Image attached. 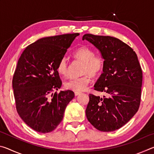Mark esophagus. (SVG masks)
<instances>
[{
    "label": "esophagus",
    "instance_id": "esophagus-1",
    "mask_svg": "<svg viewBox=\"0 0 154 154\" xmlns=\"http://www.w3.org/2000/svg\"><path fill=\"white\" fill-rule=\"evenodd\" d=\"M80 94H81V92H75V96H78V95H79Z\"/></svg>",
    "mask_w": 154,
    "mask_h": 154
}]
</instances>
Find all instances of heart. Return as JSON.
Segmentation results:
<instances>
[{"label":"heart","mask_w":154,"mask_h":154,"mask_svg":"<svg viewBox=\"0 0 154 154\" xmlns=\"http://www.w3.org/2000/svg\"><path fill=\"white\" fill-rule=\"evenodd\" d=\"M74 56L77 59L83 62L82 69V76L71 78L64 83L65 88L75 92H82L85 90L90 84L91 76H96L102 71L103 60L100 56H95L92 49L88 47H82L77 49ZM57 71L60 75L66 76L69 72V64L66 58H62L57 65Z\"/></svg>","instance_id":"obj_1"}]
</instances>
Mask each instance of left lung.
I'll return each instance as SVG.
<instances>
[{
    "label": "left lung",
    "mask_w": 154,
    "mask_h": 154,
    "mask_svg": "<svg viewBox=\"0 0 154 154\" xmlns=\"http://www.w3.org/2000/svg\"><path fill=\"white\" fill-rule=\"evenodd\" d=\"M82 40L97 48L104 60L103 73L94 87L106 94L103 97L90 94L87 119L98 130L114 131L139 108L143 74L139 60L133 49L117 38L85 34Z\"/></svg>",
    "instance_id": "8db88e82"
}]
</instances>
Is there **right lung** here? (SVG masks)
<instances>
[{
  "label": "right lung",
  "instance_id": "obj_1",
  "mask_svg": "<svg viewBox=\"0 0 154 154\" xmlns=\"http://www.w3.org/2000/svg\"><path fill=\"white\" fill-rule=\"evenodd\" d=\"M78 33L44 37L26 47L18 60L13 78L17 111L35 131L48 133L62 122L65 109L75 97L61 88L57 65Z\"/></svg>",
  "mask_w": 154,
  "mask_h": 154
}]
</instances>
